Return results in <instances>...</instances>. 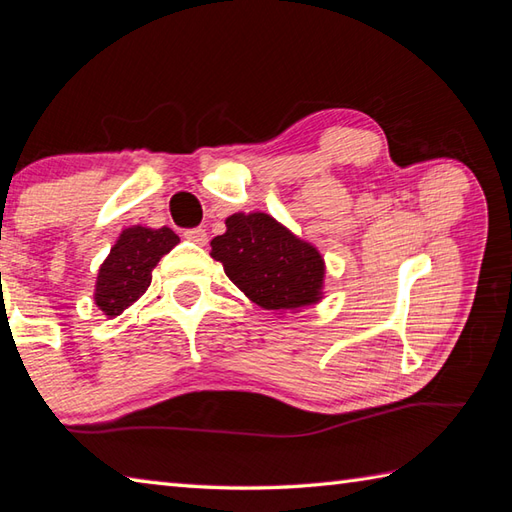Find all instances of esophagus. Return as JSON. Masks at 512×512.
<instances>
[{
  "mask_svg": "<svg viewBox=\"0 0 512 512\" xmlns=\"http://www.w3.org/2000/svg\"><path fill=\"white\" fill-rule=\"evenodd\" d=\"M184 239H189V242H193V244H200V246H204L206 244V231L204 228H189V231H184Z\"/></svg>",
  "mask_w": 512,
  "mask_h": 512,
  "instance_id": "1",
  "label": "esophagus"
}]
</instances>
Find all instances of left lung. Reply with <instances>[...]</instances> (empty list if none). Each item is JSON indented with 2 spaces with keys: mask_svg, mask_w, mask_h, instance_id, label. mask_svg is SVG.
Instances as JSON below:
<instances>
[{
  "mask_svg": "<svg viewBox=\"0 0 512 512\" xmlns=\"http://www.w3.org/2000/svg\"><path fill=\"white\" fill-rule=\"evenodd\" d=\"M211 257L264 310L297 312L323 297L321 253L273 215L255 211L226 217V233L213 237Z\"/></svg>",
  "mask_w": 512,
  "mask_h": 512,
  "instance_id": "8db88e82",
  "label": "left lung"
}]
</instances>
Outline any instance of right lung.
<instances>
[{
  "label": "right lung",
  "mask_w": 512,
  "mask_h": 512,
  "mask_svg": "<svg viewBox=\"0 0 512 512\" xmlns=\"http://www.w3.org/2000/svg\"><path fill=\"white\" fill-rule=\"evenodd\" d=\"M178 242L180 237L167 226L147 228L136 224L118 235L96 277L94 303L105 317H118L145 295L151 284V270Z\"/></svg>",
  "instance_id": "right-lung-1"
}]
</instances>
